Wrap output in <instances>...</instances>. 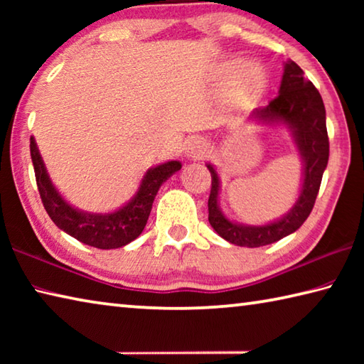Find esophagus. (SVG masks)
Returning <instances> with one entry per match:
<instances>
[{
    "label": "esophagus",
    "mask_w": 364,
    "mask_h": 364,
    "mask_svg": "<svg viewBox=\"0 0 364 364\" xmlns=\"http://www.w3.org/2000/svg\"><path fill=\"white\" fill-rule=\"evenodd\" d=\"M208 152V144L202 138H193L186 143L184 154L191 159H204Z\"/></svg>",
    "instance_id": "esophagus-1"
}]
</instances>
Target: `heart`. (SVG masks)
<instances>
[{"label": "heart", "mask_w": 364, "mask_h": 364, "mask_svg": "<svg viewBox=\"0 0 364 364\" xmlns=\"http://www.w3.org/2000/svg\"><path fill=\"white\" fill-rule=\"evenodd\" d=\"M220 73L225 78L234 75V90H236L237 95L244 97L258 96L263 91L264 85H267V73L255 60L239 64L237 59H230L221 65Z\"/></svg>", "instance_id": "obj_1"}]
</instances>
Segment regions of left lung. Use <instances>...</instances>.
<instances>
[{"mask_svg": "<svg viewBox=\"0 0 364 364\" xmlns=\"http://www.w3.org/2000/svg\"><path fill=\"white\" fill-rule=\"evenodd\" d=\"M252 119L269 123V125L282 123L291 130L295 146L299 147L301 162H304V181H301L297 202L284 217L262 226L239 225L228 220L220 210V178L213 165L207 164V168L212 175L208 221L221 237L241 247H262V245L273 244L297 231L304 225L315 205L329 159L324 102L315 85L304 77V70L294 60H287L284 64L279 95L271 100L267 107L255 109Z\"/></svg>", "mask_w": 364, "mask_h": 364, "instance_id": "8db88e82", "label": "left lung"}]
</instances>
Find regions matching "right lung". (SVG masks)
<instances>
[{"instance_id": "1", "label": "right lung", "mask_w": 364, "mask_h": 364, "mask_svg": "<svg viewBox=\"0 0 364 364\" xmlns=\"http://www.w3.org/2000/svg\"><path fill=\"white\" fill-rule=\"evenodd\" d=\"M30 156L33 162L36 186L49 218L59 230L70 234L77 241L97 249H119L134 241L144 230L159 188L181 168L178 160H170L149 168L141 180L138 193L119 210L88 213L72 207L54 188L33 138H30Z\"/></svg>"}]
</instances>
